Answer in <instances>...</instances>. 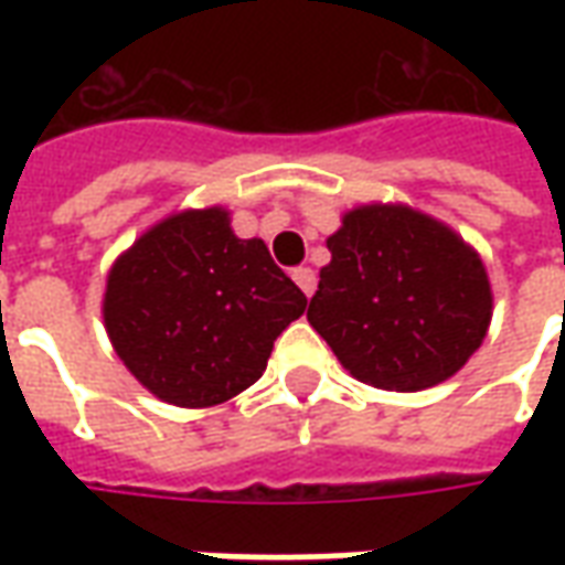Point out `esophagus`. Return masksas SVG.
<instances>
[{"label": "esophagus", "instance_id": "esophagus-1", "mask_svg": "<svg viewBox=\"0 0 565 565\" xmlns=\"http://www.w3.org/2000/svg\"><path fill=\"white\" fill-rule=\"evenodd\" d=\"M294 281L299 284V290L306 296L315 294V287H318V275L311 269H294Z\"/></svg>", "mask_w": 565, "mask_h": 565}]
</instances>
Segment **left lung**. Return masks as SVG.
<instances>
[{
  "mask_svg": "<svg viewBox=\"0 0 565 565\" xmlns=\"http://www.w3.org/2000/svg\"><path fill=\"white\" fill-rule=\"evenodd\" d=\"M308 323L356 381L415 393L448 381L481 348L493 294L481 257L408 205H360L327 238Z\"/></svg>",
  "mask_w": 565,
  "mask_h": 565,
  "instance_id": "1",
  "label": "left lung"
}]
</instances>
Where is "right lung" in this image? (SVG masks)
<instances>
[{"label": "right lung", "mask_w": 565, "mask_h": 565, "mask_svg": "<svg viewBox=\"0 0 565 565\" xmlns=\"http://www.w3.org/2000/svg\"><path fill=\"white\" fill-rule=\"evenodd\" d=\"M306 306L263 238H238L230 211L214 205L178 211L115 259L103 318L141 387L209 408L266 372L275 339Z\"/></svg>", "instance_id": "right-lung-1"}]
</instances>
